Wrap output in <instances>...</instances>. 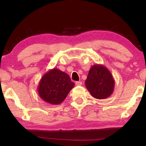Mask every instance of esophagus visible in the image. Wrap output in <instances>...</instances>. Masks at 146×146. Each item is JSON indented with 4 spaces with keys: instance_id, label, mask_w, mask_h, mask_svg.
I'll return each mask as SVG.
<instances>
[{
    "instance_id": "esophagus-1",
    "label": "esophagus",
    "mask_w": 146,
    "mask_h": 146,
    "mask_svg": "<svg viewBox=\"0 0 146 146\" xmlns=\"http://www.w3.org/2000/svg\"><path fill=\"white\" fill-rule=\"evenodd\" d=\"M75 84L77 86H80L82 84V82L81 81H77V82H75Z\"/></svg>"
}]
</instances>
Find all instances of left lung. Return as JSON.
Instances as JSON below:
<instances>
[{"label":"left lung","instance_id":"1","mask_svg":"<svg viewBox=\"0 0 146 146\" xmlns=\"http://www.w3.org/2000/svg\"><path fill=\"white\" fill-rule=\"evenodd\" d=\"M85 85L93 97L105 99L111 96L114 91L115 80L106 66L95 64L90 68Z\"/></svg>","mask_w":146,"mask_h":146}]
</instances>
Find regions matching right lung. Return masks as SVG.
<instances>
[{
	"label": "right lung",
	"instance_id": "obj_1",
	"mask_svg": "<svg viewBox=\"0 0 146 146\" xmlns=\"http://www.w3.org/2000/svg\"><path fill=\"white\" fill-rule=\"evenodd\" d=\"M75 84L70 76L57 68L46 73L39 82L37 90L42 99L51 104H60L67 97Z\"/></svg>",
	"mask_w": 146,
	"mask_h": 146
}]
</instances>
